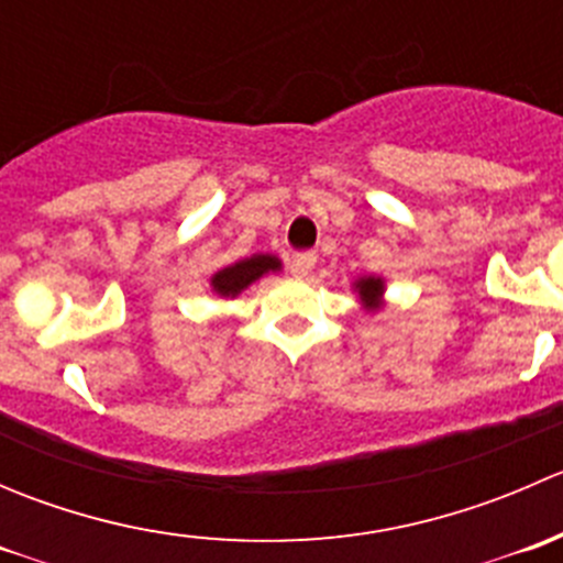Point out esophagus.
Instances as JSON below:
<instances>
[{"label": "esophagus", "mask_w": 563, "mask_h": 563, "mask_svg": "<svg viewBox=\"0 0 563 563\" xmlns=\"http://www.w3.org/2000/svg\"><path fill=\"white\" fill-rule=\"evenodd\" d=\"M313 266H316V255L313 253H299V255H294V261H291V275L294 277H308L310 272H313Z\"/></svg>", "instance_id": "34e87169"}]
</instances>
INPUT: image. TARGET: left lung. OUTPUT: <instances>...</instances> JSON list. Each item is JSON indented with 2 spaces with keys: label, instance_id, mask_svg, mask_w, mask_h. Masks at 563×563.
Instances as JSON below:
<instances>
[{
  "label": "left lung",
  "instance_id": "1",
  "mask_svg": "<svg viewBox=\"0 0 563 563\" xmlns=\"http://www.w3.org/2000/svg\"><path fill=\"white\" fill-rule=\"evenodd\" d=\"M356 294H360L362 305H365L367 310H378L382 308V297H384V280L382 277H360V280L354 283Z\"/></svg>",
  "mask_w": 563,
  "mask_h": 563
}]
</instances>
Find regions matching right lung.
Returning a JSON list of instances; mask_svg holds the SVG:
<instances>
[{
  "label": "right lung",
  "mask_w": 563,
  "mask_h": 563,
  "mask_svg": "<svg viewBox=\"0 0 563 563\" xmlns=\"http://www.w3.org/2000/svg\"><path fill=\"white\" fill-rule=\"evenodd\" d=\"M280 266L283 264L277 255L255 253V255H250V258H242V261H236V264L225 266V269L214 272L212 280H209V286H212V291L218 294V297L234 299L245 291L250 283H255L258 277H264L266 272H277Z\"/></svg>",
  "instance_id": "obj_1"
}]
</instances>
